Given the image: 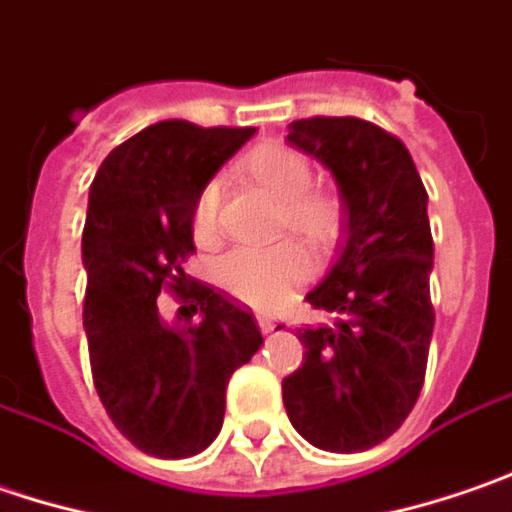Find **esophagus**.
Here are the masks:
<instances>
[{
    "instance_id": "34e87169",
    "label": "esophagus",
    "mask_w": 512,
    "mask_h": 512,
    "mask_svg": "<svg viewBox=\"0 0 512 512\" xmlns=\"http://www.w3.org/2000/svg\"><path fill=\"white\" fill-rule=\"evenodd\" d=\"M257 326H260L263 332H275V326H278V321H272V318L260 315V318H257Z\"/></svg>"
}]
</instances>
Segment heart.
I'll return each mask as SVG.
<instances>
[{"mask_svg":"<svg viewBox=\"0 0 512 512\" xmlns=\"http://www.w3.org/2000/svg\"><path fill=\"white\" fill-rule=\"evenodd\" d=\"M246 168L263 189L272 191L283 203V226L295 237L315 249L335 237L341 223V203L329 191L312 189L315 166L300 148L286 143L257 145L246 160ZM220 197L223 189L217 180H209L194 197L191 232L203 243L214 240L220 229ZM212 275L226 295L252 309L269 312L309 278V260L295 246H240L214 260Z\"/></svg>","mask_w":512,"mask_h":512,"instance_id":"b5f03b06","label":"heart"}]
</instances>
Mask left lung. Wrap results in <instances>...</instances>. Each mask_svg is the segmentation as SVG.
Masks as SVG:
<instances>
[{
    "label": "left lung",
    "mask_w": 512,
    "mask_h": 512,
    "mask_svg": "<svg viewBox=\"0 0 512 512\" xmlns=\"http://www.w3.org/2000/svg\"><path fill=\"white\" fill-rule=\"evenodd\" d=\"M289 143L341 186V255L306 300L332 326L298 329L303 364L283 378V407L309 444L361 453L395 433L424 387L435 309L427 189L407 145L358 117L295 120Z\"/></svg>",
    "instance_id": "left-lung-1"
}]
</instances>
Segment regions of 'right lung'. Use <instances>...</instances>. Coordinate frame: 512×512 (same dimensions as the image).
<instances>
[{
  "label": "right lung",
  "instance_id": "right-lung-1",
  "mask_svg": "<svg viewBox=\"0 0 512 512\" xmlns=\"http://www.w3.org/2000/svg\"><path fill=\"white\" fill-rule=\"evenodd\" d=\"M252 134L163 120L117 145L91 183L82 229L91 375L114 427L148 456L206 450L223 427L229 378L263 344L249 309L206 283L186 289L183 272L197 191ZM168 288L200 322L159 318L156 295Z\"/></svg>",
  "mask_w": 512,
  "mask_h": 512
}]
</instances>
